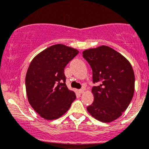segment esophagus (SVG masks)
Returning a JSON list of instances; mask_svg holds the SVG:
<instances>
[{
    "label": "esophagus",
    "instance_id": "obj_1",
    "mask_svg": "<svg viewBox=\"0 0 149 149\" xmlns=\"http://www.w3.org/2000/svg\"><path fill=\"white\" fill-rule=\"evenodd\" d=\"M84 91H85L84 89H81V90H79V92H80V93H81V94L84 93Z\"/></svg>",
    "mask_w": 149,
    "mask_h": 149
}]
</instances>
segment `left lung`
Segmentation results:
<instances>
[{
	"mask_svg": "<svg viewBox=\"0 0 149 149\" xmlns=\"http://www.w3.org/2000/svg\"><path fill=\"white\" fill-rule=\"evenodd\" d=\"M97 83L92 92L94 102L87 108L89 113L103 123L118 119L127 109L134 92V73L130 61L109 46L102 45L83 52Z\"/></svg>",
	"mask_w": 149,
	"mask_h": 149,
	"instance_id": "1",
	"label": "left lung"
}]
</instances>
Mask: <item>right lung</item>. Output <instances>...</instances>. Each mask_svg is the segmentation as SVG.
Masks as SVG:
<instances>
[{"label":"right lung","mask_w":149,"mask_h":149,"mask_svg":"<svg viewBox=\"0 0 149 149\" xmlns=\"http://www.w3.org/2000/svg\"><path fill=\"white\" fill-rule=\"evenodd\" d=\"M79 51L62 44L47 47L32 59L25 78L30 105L40 117L56 120L67 111L76 100L66 86L64 68Z\"/></svg>","instance_id":"1"}]
</instances>
